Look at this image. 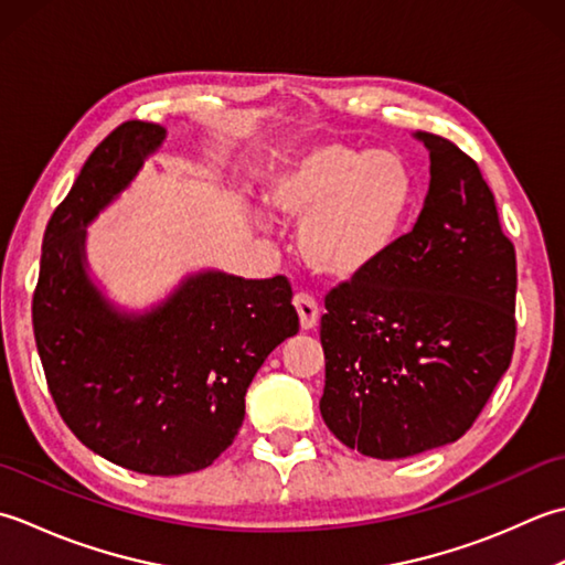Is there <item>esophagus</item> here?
Instances as JSON below:
<instances>
[{
    "mask_svg": "<svg viewBox=\"0 0 565 565\" xmlns=\"http://www.w3.org/2000/svg\"><path fill=\"white\" fill-rule=\"evenodd\" d=\"M292 305H295V309H297L299 324H302V329H305V331L315 329L317 321H319V305H317V299H315L312 295L299 292V295H295Z\"/></svg>",
    "mask_w": 565,
    "mask_h": 565,
    "instance_id": "1",
    "label": "esophagus"
}]
</instances>
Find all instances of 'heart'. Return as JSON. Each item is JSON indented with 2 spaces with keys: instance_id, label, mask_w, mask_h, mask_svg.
Listing matches in <instances>:
<instances>
[{
  "instance_id": "1",
  "label": "heart",
  "mask_w": 565,
  "mask_h": 565,
  "mask_svg": "<svg viewBox=\"0 0 565 565\" xmlns=\"http://www.w3.org/2000/svg\"><path fill=\"white\" fill-rule=\"evenodd\" d=\"M422 180L405 156L321 143L266 182L275 216L299 224V256L331 280H353L390 256L419 206Z\"/></svg>"
}]
</instances>
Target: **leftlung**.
Segmentation results:
<instances>
[{
  "instance_id": "8db88e82",
  "label": "left lung",
  "mask_w": 565,
  "mask_h": 565,
  "mask_svg": "<svg viewBox=\"0 0 565 565\" xmlns=\"http://www.w3.org/2000/svg\"><path fill=\"white\" fill-rule=\"evenodd\" d=\"M429 192L375 268L327 295L321 419L363 456L393 460L460 439L514 351L516 258L478 163L436 134Z\"/></svg>"
}]
</instances>
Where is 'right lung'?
<instances>
[{"label":"right lung","instance_id":"add662e5","mask_svg":"<svg viewBox=\"0 0 565 565\" xmlns=\"http://www.w3.org/2000/svg\"><path fill=\"white\" fill-rule=\"evenodd\" d=\"M163 141V126L126 121L92 151L45 228L31 312L53 402L77 439L136 473L185 476L232 446L253 375L299 319L282 275L200 270L146 312L92 282L85 226Z\"/></svg>","mask_w":565,"mask_h":565}]
</instances>
